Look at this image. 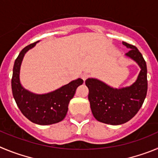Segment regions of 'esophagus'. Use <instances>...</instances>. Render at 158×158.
Instances as JSON below:
<instances>
[{"label": "esophagus", "mask_w": 158, "mask_h": 158, "mask_svg": "<svg viewBox=\"0 0 158 158\" xmlns=\"http://www.w3.org/2000/svg\"><path fill=\"white\" fill-rule=\"evenodd\" d=\"M81 77H82V79H83V81H85L86 79H87V78L89 77V75L88 73H83Z\"/></svg>", "instance_id": "34e87169"}]
</instances>
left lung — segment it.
<instances>
[{"instance_id":"left-lung-1","label":"left lung","mask_w":158,"mask_h":158,"mask_svg":"<svg viewBox=\"0 0 158 158\" xmlns=\"http://www.w3.org/2000/svg\"><path fill=\"white\" fill-rule=\"evenodd\" d=\"M131 49L126 56L140 67L135 82L130 86L113 88L97 79L86 80L92 113L97 120L111 125H119L134 117L143 106L147 93V69L142 53L135 45L123 42Z\"/></svg>"}]
</instances>
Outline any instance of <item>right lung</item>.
<instances>
[{
	"label": "right lung",
	"mask_w": 158,
	"mask_h": 158,
	"mask_svg": "<svg viewBox=\"0 0 158 158\" xmlns=\"http://www.w3.org/2000/svg\"><path fill=\"white\" fill-rule=\"evenodd\" d=\"M37 42H38L23 48L15 59L12 78V94L21 113L28 120L37 124H52L64 120L69 109V102L78 86L83 83V80L76 79L54 91L44 94L31 93L23 87L19 80L21 64L25 53Z\"/></svg>",
	"instance_id": "1"
}]
</instances>
